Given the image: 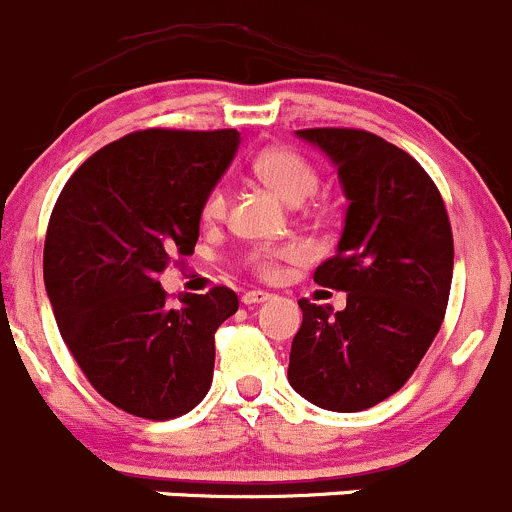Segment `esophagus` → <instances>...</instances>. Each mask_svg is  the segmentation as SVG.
I'll use <instances>...</instances> for the list:
<instances>
[{"label":"esophagus","mask_w":512,"mask_h":512,"mask_svg":"<svg viewBox=\"0 0 512 512\" xmlns=\"http://www.w3.org/2000/svg\"><path fill=\"white\" fill-rule=\"evenodd\" d=\"M270 297H272L270 292H262V289H250V292L242 294V304H247V307H250V304L267 302V299H270Z\"/></svg>","instance_id":"1"}]
</instances>
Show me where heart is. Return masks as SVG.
Wrapping results in <instances>:
<instances>
[{
	"mask_svg": "<svg viewBox=\"0 0 512 512\" xmlns=\"http://www.w3.org/2000/svg\"><path fill=\"white\" fill-rule=\"evenodd\" d=\"M255 175L289 205H299L307 200L309 195L317 190L319 175L314 165L309 163L302 153L292 151V148H270V151L260 153L255 158ZM227 208V195L223 185H215L203 200L200 215L208 223H215L225 215ZM304 257V250L294 242L289 245H275V247H257V250L247 252L245 265L260 277H275L280 272L282 262H297Z\"/></svg>",
	"mask_w": 512,
	"mask_h": 512,
	"instance_id": "b5f03b06",
	"label": "heart"
}]
</instances>
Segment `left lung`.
Segmentation results:
<instances>
[{"instance_id": "left-lung-1", "label": "left lung", "mask_w": 512, "mask_h": 512, "mask_svg": "<svg viewBox=\"0 0 512 512\" xmlns=\"http://www.w3.org/2000/svg\"><path fill=\"white\" fill-rule=\"evenodd\" d=\"M349 200L337 255L314 282L347 292L342 312L299 299L287 379L309 404L339 414L376 406L401 389L446 314L453 235L426 170L384 138L354 128H309Z\"/></svg>"}]
</instances>
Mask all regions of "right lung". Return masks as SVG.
Returning <instances> with one entry per match:
<instances>
[{"instance_id":"add662e5","label":"right lung","mask_w":512,"mask_h":512,"mask_svg":"<svg viewBox=\"0 0 512 512\" xmlns=\"http://www.w3.org/2000/svg\"><path fill=\"white\" fill-rule=\"evenodd\" d=\"M240 133L148 131L108 143L61 190L44 242L56 324L91 386L126 414H188L213 384L215 332L237 294L213 287L165 304L158 275L193 252L200 208Z\"/></svg>"}]
</instances>
